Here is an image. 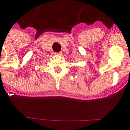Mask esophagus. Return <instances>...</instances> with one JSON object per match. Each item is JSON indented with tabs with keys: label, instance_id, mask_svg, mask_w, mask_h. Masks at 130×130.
<instances>
[{
	"label": "esophagus",
	"instance_id": "1",
	"mask_svg": "<svg viewBox=\"0 0 130 130\" xmlns=\"http://www.w3.org/2000/svg\"><path fill=\"white\" fill-rule=\"evenodd\" d=\"M56 54H57V55H61V52H59V53H56Z\"/></svg>",
	"mask_w": 130,
	"mask_h": 130
}]
</instances>
